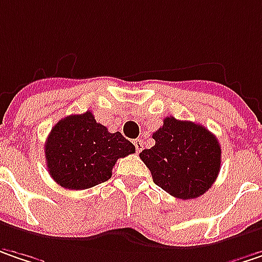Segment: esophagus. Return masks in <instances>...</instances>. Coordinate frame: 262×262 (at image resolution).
<instances>
[{"label": "esophagus", "instance_id": "esophagus-1", "mask_svg": "<svg viewBox=\"0 0 262 262\" xmlns=\"http://www.w3.org/2000/svg\"><path fill=\"white\" fill-rule=\"evenodd\" d=\"M133 145H135L138 152H141V151L144 149V142H142V139H135V141H133Z\"/></svg>", "mask_w": 262, "mask_h": 262}]
</instances>
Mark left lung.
<instances>
[{
    "mask_svg": "<svg viewBox=\"0 0 262 262\" xmlns=\"http://www.w3.org/2000/svg\"><path fill=\"white\" fill-rule=\"evenodd\" d=\"M152 139L156 145L139 157L156 185L182 200L195 199L213 185L221 166V146L206 127L166 117Z\"/></svg>",
    "mask_w": 262,
    "mask_h": 262,
    "instance_id": "obj_1",
    "label": "left lung"
}]
</instances>
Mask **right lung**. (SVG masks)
I'll list each match as a JSON object with an SVG mask.
<instances>
[{
    "label": "right lung",
    "mask_w": 262,
    "mask_h": 262,
    "mask_svg": "<svg viewBox=\"0 0 262 262\" xmlns=\"http://www.w3.org/2000/svg\"><path fill=\"white\" fill-rule=\"evenodd\" d=\"M49 173L68 190H85L108 181L118 159L135 152L120 132L110 133L90 111L56 123L46 142Z\"/></svg>",
    "instance_id": "add662e5"
}]
</instances>
